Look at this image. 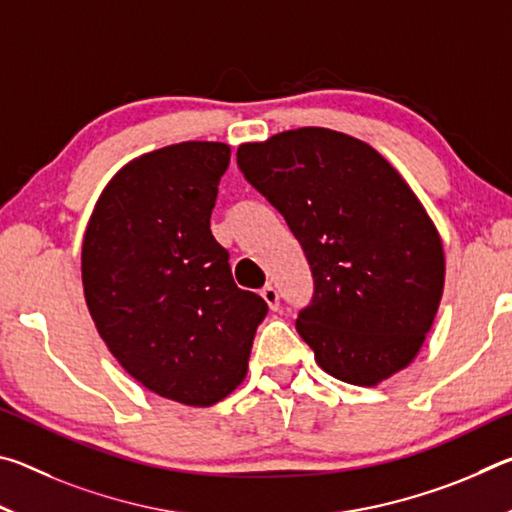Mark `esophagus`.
<instances>
[{"mask_svg":"<svg viewBox=\"0 0 512 512\" xmlns=\"http://www.w3.org/2000/svg\"><path fill=\"white\" fill-rule=\"evenodd\" d=\"M262 298H264V302L268 305V309H273V311L280 309V293H277V289L271 287V284L262 289Z\"/></svg>","mask_w":512,"mask_h":512,"instance_id":"obj_1","label":"esophagus"}]
</instances>
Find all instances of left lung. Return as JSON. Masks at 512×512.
<instances>
[{
  "mask_svg": "<svg viewBox=\"0 0 512 512\" xmlns=\"http://www.w3.org/2000/svg\"><path fill=\"white\" fill-rule=\"evenodd\" d=\"M239 169L287 219L314 273L296 329L327 375L377 386L418 357L445 289L438 228L368 142L296 128L237 149Z\"/></svg>",
  "mask_w": 512,
  "mask_h": 512,
  "instance_id": "left-lung-1",
  "label": "left lung"
}]
</instances>
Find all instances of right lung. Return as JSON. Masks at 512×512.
I'll return each instance as SVG.
<instances>
[{
  "label": "right lung",
  "instance_id": "1",
  "mask_svg": "<svg viewBox=\"0 0 512 512\" xmlns=\"http://www.w3.org/2000/svg\"><path fill=\"white\" fill-rule=\"evenodd\" d=\"M223 142H180L124 164L81 248L85 302L119 366L151 393L212 406L246 379L266 302L232 280L210 216Z\"/></svg>",
  "mask_w": 512,
  "mask_h": 512
}]
</instances>
